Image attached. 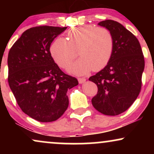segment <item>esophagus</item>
I'll list each match as a JSON object with an SVG mask.
<instances>
[{
    "label": "esophagus",
    "instance_id": "esophagus-1",
    "mask_svg": "<svg viewBox=\"0 0 154 154\" xmlns=\"http://www.w3.org/2000/svg\"><path fill=\"white\" fill-rule=\"evenodd\" d=\"M85 81H86L85 78H83V77H82V78H78V82L79 84H82V83H84Z\"/></svg>",
    "mask_w": 154,
    "mask_h": 154
}]
</instances>
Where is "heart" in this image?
Wrapping results in <instances>:
<instances>
[{"label": "heart", "instance_id": "1", "mask_svg": "<svg viewBox=\"0 0 154 154\" xmlns=\"http://www.w3.org/2000/svg\"><path fill=\"white\" fill-rule=\"evenodd\" d=\"M66 39L58 38L50 46V52L59 66L66 68L77 56L80 58L68 68L70 73L84 75L91 69L99 71L107 65L112 56L114 40L112 33L105 27L82 25L71 28Z\"/></svg>", "mask_w": 154, "mask_h": 154}]
</instances>
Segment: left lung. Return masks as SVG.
<instances>
[{
    "instance_id": "8db88e82",
    "label": "left lung",
    "mask_w": 154,
    "mask_h": 154,
    "mask_svg": "<svg viewBox=\"0 0 154 154\" xmlns=\"http://www.w3.org/2000/svg\"><path fill=\"white\" fill-rule=\"evenodd\" d=\"M98 24L111 31L114 47L106 66L89 78L98 87L92 104L105 115H119L138 96L144 57L138 40L122 24L113 20L102 21Z\"/></svg>"
}]
</instances>
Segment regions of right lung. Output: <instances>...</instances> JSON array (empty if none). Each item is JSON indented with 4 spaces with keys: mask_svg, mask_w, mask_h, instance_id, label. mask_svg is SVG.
<instances>
[{
    "mask_svg": "<svg viewBox=\"0 0 154 154\" xmlns=\"http://www.w3.org/2000/svg\"><path fill=\"white\" fill-rule=\"evenodd\" d=\"M66 27L40 26L22 33L8 56L10 88L23 112L37 121L50 122L69 106L67 91L78 85L54 62L51 44Z\"/></svg>",
    "mask_w": 154,
    "mask_h": 154,
    "instance_id": "right-lung-1",
    "label": "right lung"
}]
</instances>
